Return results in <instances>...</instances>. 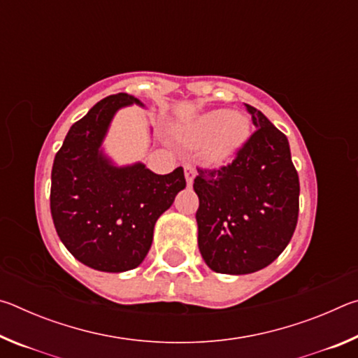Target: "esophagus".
<instances>
[{
    "instance_id": "obj_1",
    "label": "esophagus",
    "mask_w": 358,
    "mask_h": 358,
    "mask_svg": "<svg viewBox=\"0 0 358 358\" xmlns=\"http://www.w3.org/2000/svg\"><path fill=\"white\" fill-rule=\"evenodd\" d=\"M185 177H186L187 185L191 186L194 177H196V169H194L191 164H185Z\"/></svg>"
}]
</instances>
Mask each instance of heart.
<instances>
[{"label": "heart", "mask_w": 358, "mask_h": 358, "mask_svg": "<svg viewBox=\"0 0 358 358\" xmlns=\"http://www.w3.org/2000/svg\"><path fill=\"white\" fill-rule=\"evenodd\" d=\"M197 141H208L207 156L211 161H224L237 150L248 136V123L241 115L215 110L199 120L194 131Z\"/></svg>", "instance_id": "heart-1"}]
</instances>
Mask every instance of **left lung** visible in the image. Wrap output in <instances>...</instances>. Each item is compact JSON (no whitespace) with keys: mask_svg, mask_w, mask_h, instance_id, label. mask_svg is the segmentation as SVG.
I'll return each mask as SVG.
<instances>
[{"mask_svg":"<svg viewBox=\"0 0 358 358\" xmlns=\"http://www.w3.org/2000/svg\"><path fill=\"white\" fill-rule=\"evenodd\" d=\"M256 131L232 162L197 167L194 191L199 250L217 273L265 268L286 250L299 220V173L287 137L256 107L245 104Z\"/></svg>","mask_w":358,"mask_h":358,"instance_id":"left-lung-1","label":"left lung"}]
</instances>
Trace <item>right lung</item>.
<instances>
[{"instance_id": "right-lung-1", "label": "right lung", "mask_w": 358, "mask_h": 358, "mask_svg": "<svg viewBox=\"0 0 358 358\" xmlns=\"http://www.w3.org/2000/svg\"><path fill=\"white\" fill-rule=\"evenodd\" d=\"M141 101L107 96L76 121L52 167L50 211L57 234L82 264L99 271L132 270L153 241L155 224L185 189L183 167L156 175L143 164L115 167L99 147L120 107Z\"/></svg>"}]
</instances>
